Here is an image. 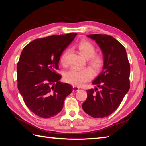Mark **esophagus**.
I'll list each match as a JSON object with an SVG mask.
<instances>
[{
    "instance_id": "esophagus-1",
    "label": "esophagus",
    "mask_w": 146,
    "mask_h": 146,
    "mask_svg": "<svg viewBox=\"0 0 146 146\" xmlns=\"http://www.w3.org/2000/svg\"><path fill=\"white\" fill-rule=\"evenodd\" d=\"M79 89H80V88L78 87V86H73V92L78 91Z\"/></svg>"
}]
</instances>
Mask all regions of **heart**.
<instances>
[{
	"label": "heart",
	"mask_w": 146,
	"mask_h": 146,
	"mask_svg": "<svg viewBox=\"0 0 146 146\" xmlns=\"http://www.w3.org/2000/svg\"><path fill=\"white\" fill-rule=\"evenodd\" d=\"M78 49L80 52L86 60L90 68L95 73H98L104 66V58L100 54H96L94 46L87 41H82L79 43ZM69 50L65 51L61 57V63L65 65L66 63V57ZM93 77L92 71L89 69L77 70L71 68L64 73V81L74 86H81L85 83L90 81Z\"/></svg>",
	"instance_id": "1"
}]
</instances>
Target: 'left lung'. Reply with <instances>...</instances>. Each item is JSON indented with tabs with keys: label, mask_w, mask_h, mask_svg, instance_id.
<instances>
[{
	"label": "left lung",
	"mask_w": 146,
	"mask_h": 146,
	"mask_svg": "<svg viewBox=\"0 0 146 146\" xmlns=\"http://www.w3.org/2000/svg\"><path fill=\"white\" fill-rule=\"evenodd\" d=\"M102 50L104 66L88 90L87 98L82 104L85 112L94 118L109 116L115 111L130 88V64L125 48L113 37L107 35H87ZM99 90H98V89Z\"/></svg>",
	"instance_id": "left-lung-1"
}]
</instances>
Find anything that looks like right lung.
Here are the masks:
<instances>
[{
  "label": "right lung",
  "mask_w": 146,
  "mask_h": 146,
  "mask_svg": "<svg viewBox=\"0 0 146 146\" xmlns=\"http://www.w3.org/2000/svg\"><path fill=\"white\" fill-rule=\"evenodd\" d=\"M76 33L35 39L21 52L17 65V87L24 103L36 115L48 119L61 111L72 86L56 73L61 53Z\"/></svg>",
  "instance_id": "1"
}]
</instances>
